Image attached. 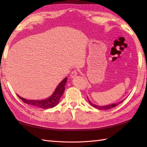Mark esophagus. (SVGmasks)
<instances>
[{"label":"esophagus","mask_w":147,"mask_h":147,"mask_svg":"<svg viewBox=\"0 0 147 147\" xmlns=\"http://www.w3.org/2000/svg\"><path fill=\"white\" fill-rule=\"evenodd\" d=\"M77 74H78V71L76 70H73L71 73V78L76 77L77 76Z\"/></svg>","instance_id":"34e87169"}]
</instances>
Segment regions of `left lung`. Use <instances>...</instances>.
<instances>
[{
    "label": "left lung",
    "instance_id": "obj_1",
    "mask_svg": "<svg viewBox=\"0 0 147 147\" xmlns=\"http://www.w3.org/2000/svg\"><path fill=\"white\" fill-rule=\"evenodd\" d=\"M87 98H88V97H87ZM88 100L90 104H91L92 106H93V107H94L96 108V109H100V110H107V109H112V108H113V107H115V106H117V105H119V104H121V103L122 102H123V101L120 102H119V103H117V104H112V105H105V106H98V105H95V104H93L89 100L88 98Z\"/></svg>",
    "mask_w": 147,
    "mask_h": 147
}]
</instances>
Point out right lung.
I'll return each mask as SVG.
<instances>
[{"label":"right lung","instance_id":"add662e5","mask_svg":"<svg viewBox=\"0 0 147 147\" xmlns=\"http://www.w3.org/2000/svg\"><path fill=\"white\" fill-rule=\"evenodd\" d=\"M67 78H65L59 84V85L57 86V88L55 89L54 93L47 99L42 100H26L25 98H22L19 95L18 96V97L21 100H22V101L25 103V104L32 105L35 106V107H40L43 109L52 108L55 107V106L58 104L59 100H60L62 94H63L65 90V83L67 82Z\"/></svg>","mask_w":147,"mask_h":147}]
</instances>
